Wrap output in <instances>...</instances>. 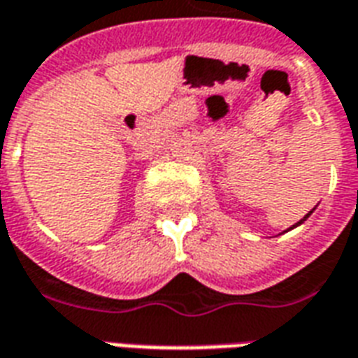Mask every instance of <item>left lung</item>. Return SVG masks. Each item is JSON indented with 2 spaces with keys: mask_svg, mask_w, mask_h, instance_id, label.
<instances>
[{
  "mask_svg": "<svg viewBox=\"0 0 358 358\" xmlns=\"http://www.w3.org/2000/svg\"><path fill=\"white\" fill-rule=\"evenodd\" d=\"M311 213H313V210H309V213H307L306 216H303V220H307V218H309V214H311ZM303 220H300V222H298V224H296V226H300V224H301V222H303ZM296 226L288 227V229H294V227H296Z\"/></svg>",
  "mask_w": 358,
  "mask_h": 358,
  "instance_id": "obj_1",
  "label": "left lung"
}]
</instances>
